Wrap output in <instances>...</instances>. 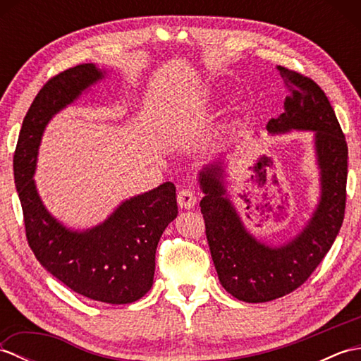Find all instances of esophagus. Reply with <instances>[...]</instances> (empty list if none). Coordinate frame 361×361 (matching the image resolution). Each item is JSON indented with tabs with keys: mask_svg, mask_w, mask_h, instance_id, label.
<instances>
[{
	"mask_svg": "<svg viewBox=\"0 0 361 361\" xmlns=\"http://www.w3.org/2000/svg\"><path fill=\"white\" fill-rule=\"evenodd\" d=\"M176 200H178V206L181 209H192L195 203H197V197L192 192V190L189 189H183L178 192V197H176Z\"/></svg>",
	"mask_w": 361,
	"mask_h": 361,
	"instance_id": "obj_1",
	"label": "esophagus"
}]
</instances>
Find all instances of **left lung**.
<instances>
[{
	"label": "left lung",
	"mask_w": 361,
	"mask_h": 361,
	"mask_svg": "<svg viewBox=\"0 0 361 361\" xmlns=\"http://www.w3.org/2000/svg\"><path fill=\"white\" fill-rule=\"evenodd\" d=\"M278 71L290 96L283 113L268 121V133L313 132L319 200L307 224L288 242L268 245L248 231L229 200L225 161L204 166L198 173L206 239L219 281L245 302L273 301L302 286L338 235L346 206L348 144L331 102L312 79L283 66Z\"/></svg>",
	"instance_id": "obj_1"
}]
</instances>
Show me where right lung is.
Instances as JSON below:
<instances>
[{
	"mask_svg": "<svg viewBox=\"0 0 361 361\" xmlns=\"http://www.w3.org/2000/svg\"><path fill=\"white\" fill-rule=\"evenodd\" d=\"M105 74L94 63H83L46 82L23 121L13 176L27 243L44 270L93 301L130 304L150 290L159 237L178 214L173 183L124 200L102 224L80 231L46 209L34 180L46 126Z\"/></svg>",
	"mask_w": 361,
	"mask_h": 361,
	"instance_id": "right-lung-1",
	"label": "right lung"
}]
</instances>
